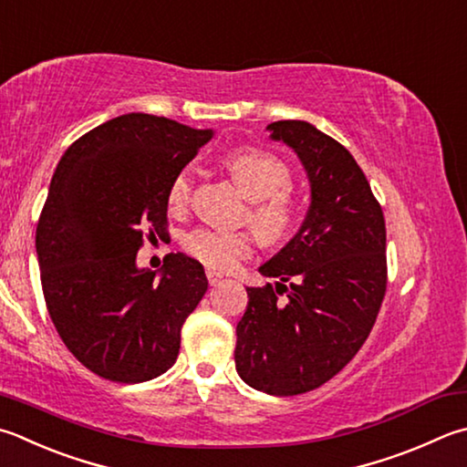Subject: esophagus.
I'll return each mask as SVG.
<instances>
[{
	"label": "esophagus",
	"mask_w": 467,
	"mask_h": 467,
	"mask_svg": "<svg viewBox=\"0 0 467 467\" xmlns=\"http://www.w3.org/2000/svg\"><path fill=\"white\" fill-rule=\"evenodd\" d=\"M207 280H209V285H211V286H215V285L222 283V280H223V275H222V272L213 270V268H207Z\"/></svg>",
	"instance_id": "34e87169"
}]
</instances>
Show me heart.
<instances>
[{"mask_svg": "<svg viewBox=\"0 0 467 467\" xmlns=\"http://www.w3.org/2000/svg\"><path fill=\"white\" fill-rule=\"evenodd\" d=\"M223 166L232 174L237 187L252 201L248 222L264 242H278L290 232L295 222V205L286 189L290 187V169L278 156L240 148L223 158ZM192 189V174L182 169L172 179L166 201L171 209H184L189 205ZM254 237L248 232H223L199 227L184 240V248L192 258L207 266L232 270L237 262L252 254Z\"/></svg>", "mask_w": 467, "mask_h": 467, "instance_id": "obj_1", "label": "heart"}]
</instances>
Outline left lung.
I'll return each mask as SVG.
<instances>
[{"label": "left lung", "instance_id": "1", "mask_svg": "<svg viewBox=\"0 0 467 467\" xmlns=\"http://www.w3.org/2000/svg\"><path fill=\"white\" fill-rule=\"evenodd\" d=\"M266 130L301 161L311 205L301 230L258 268L278 278L275 286L245 288L235 370L252 389L293 397L331 380L370 336L386 290V227L339 142L301 119Z\"/></svg>", "mask_w": 467, "mask_h": 467}]
</instances>
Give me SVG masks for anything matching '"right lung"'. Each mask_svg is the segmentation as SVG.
<instances>
[{
	"label": "right lung",
	"mask_w": 467,
	"mask_h": 467,
	"mask_svg": "<svg viewBox=\"0 0 467 467\" xmlns=\"http://www.w3.org/2000/svg\"><path fill=\"white\" fill-rule=\"evenodd\" d=\"M213 130L126 113L68 146L36 227L42 290L60 339L113 382L138 384L177 362L181 329L207 290L201 264L166 254L140 268L142 234H162L166 192Z\"/></svg>",
	"instance_id": "right-lung-1"
}]
</instances>
